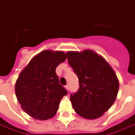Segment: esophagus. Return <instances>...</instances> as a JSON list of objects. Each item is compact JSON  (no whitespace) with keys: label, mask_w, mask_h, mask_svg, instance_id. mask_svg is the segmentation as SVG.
<instances>
[{"label":"esophagus","mask_w":135,"mask_h":135,"mask_svg":"<svg viewBox=\"0 0 135 135\" xmlns=\"http://www.w3.org/2000/svg\"><path fill=\"white\" fill-rule=\"evenodd\" d=\"M65 89H66V90H67L68 91H69V86H68V85L65 86Z\"/></svg>","instance_id":"1"}]
</instances>
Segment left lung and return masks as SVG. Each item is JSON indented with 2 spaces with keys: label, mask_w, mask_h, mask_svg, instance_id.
Returning <instances> with one entry per match:
<instances>
[{
  "label": "left lung",
  "mask_w": 135,
  "mask_h": 135,
  "mask_svg": "<svg viewBox=\"0 0 135 135\" xmlns=\"http://www.w3.org/2000/svg\"><path fill=\"white\" fill-rule=\"evenodd\" d=\"M68 62L77 76L79 88L70 95L76 113L84 118L100 117L114 102L119 81L108 62L94 51H68Z\"/></svg>",
  "instance_id": "obj_1"
}]
</instances>
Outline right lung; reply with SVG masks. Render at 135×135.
Returning a JSON list of instances; mask_svg holds the SVG:
<instances>
[{"label":"right lung","instance_id":"1","mask_svg":"<svg viewBox=\"0 0 135 135\" xmlns=\"http://www.w3.org/2000/svg\"><path fill=\"white\" fill-rule=\"evenodd\" d=\"M66 59L63 51L45 50L35 56L18 76L15 86L17 99L33 118L46 120L57 112L67 91L59 84L56 68Z\"/></svg>","mask_w":135,"mask_h":135}]
</instances>
